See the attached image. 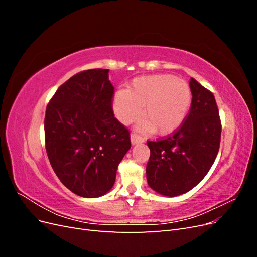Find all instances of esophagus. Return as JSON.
<instances>
[{
    "instance_id": "obj_1",
    "label": "esophagus",
    "mask_w": 257,
    "mask_h": 257,
    "mask_svg": "<svg viewBox=\"0 0 257 257\" xmlns=\"http://www.w3.org/2000/svg\"><path fill=\"white\" fill-rule=\"evenodd\" d=\"M131 142L133 145L142 144V143H144V138L141 137L139 135H137V134H135V133H132L131 134Z\"/></svg>"
}]
</instances>
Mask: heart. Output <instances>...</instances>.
Wrapping results in <instances>:
<instances>
[{"instance_id":"heart-1","label":"heart","mask_w":257,"mask_h":257,"mask_svg":"<svg viewBox=\"0 0 257 257\" xmlns=\"http://www.w3.org/2000/svg\"><path fill=\"white\" fill-rule=\"evenodd\" d=\"M192 93L188 82L173 75L139 77L128 89L120 90L113 98L115 116L130 124L142 114L146 119L138 128L144 133L154 130L160 135L172 134L180 127L190 110Z\"/></svg>"}]
</instances>
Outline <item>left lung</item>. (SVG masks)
<instances>
[{
    "mask_svg": "<svg viewBox=\"0 0 257 257\" xmlns=\"http://www.w3.org/2000/svg\"><path fill=\"white\" fill-rule=\"evenodd\" d=\"M192 103L185 120L172 135L148 141L146 174L151 189L174 197L196 186L213 165L222 124L213 93L191 78Z\"/></svg>",
    "mask_w": 257,
    "mask_h": 257,
    "instance_id": "left-lung-1",
    "label": "left lung"
}]
</instances>
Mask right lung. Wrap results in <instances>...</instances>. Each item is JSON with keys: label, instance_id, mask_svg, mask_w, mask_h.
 Instances as JSON below:
<instances>
[{"label": "right lung", "instance_id": "add662e5", "mask_svg": "<svg viewBox=\"0 0 257 257\" xmlns=\"http://www.w3.org/2000/svg\"><path fill=\"white\" fill-rule=\"evenodd\" d=\"M108 72L77 73L46 108L45 146L52 169L68 190L87 198L110 191L131 148L130 131L114 118Z\"/></svg>", "mask_w": 257, "mask_h": 257}]
</instances>
